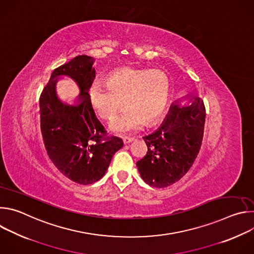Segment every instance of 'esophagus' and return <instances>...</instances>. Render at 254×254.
<instances>
[{"mask_svg": "<svg viewBox=\"0 0 254 254\" xmlns=\"http://www.w3.org/2000/svg\"><path fill=\"white\" fill-rule=\"evenodd\" d=\"M132 140H133L132 137H123V141H124L125 144H127V143L131 142Z\"/></svg>", "mask_w": 254, "mask_h": 254, "instance_id": "esophagus-1", "label": "esophagus"}]
</instances>
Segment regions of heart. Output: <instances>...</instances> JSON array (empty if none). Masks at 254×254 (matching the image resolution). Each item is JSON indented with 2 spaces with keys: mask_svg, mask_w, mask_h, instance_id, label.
Here are the masks:
<instances>
[{
  "mask_svg": "<svg viewBox=\"0 0 254 254\" xmlns=\"http://www.w3.org/2000/svg\"><path fill=\"white\" fill-rule=\"evenodd\" d=\"M169 77L163 71L125 68L115 72L105 84L94 83L90 88V101L96 113L106 121H113L122 110H127L112 124L120 133L152 125L164 114L170 95Z\"/></svg>",
  "mask_w": 254,
  "mask_h": 254,
  "instance_id": "heart-1",
  "label": "heart"
}]
</instances>
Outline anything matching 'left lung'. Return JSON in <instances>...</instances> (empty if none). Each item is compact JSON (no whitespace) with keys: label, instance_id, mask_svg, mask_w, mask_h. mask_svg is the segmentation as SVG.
<instances>
[{"label":"left lung","instance_id":"obj_1","mask_svg":"<svg viewBox=\"0 0 254 254\" xmlns=\"http://www.w3.org/2000/svg\"><path fill=\"white\" fill-rule=\"evenodd\" d=\"M206 111L200 97L189 105L174 102L162 126L143 136L148 152L136 167L141 179L152 187H168L182 178L197 158L203 139Z\"/></svg>","mask_w":254,"mask_h":254}]
</instances>
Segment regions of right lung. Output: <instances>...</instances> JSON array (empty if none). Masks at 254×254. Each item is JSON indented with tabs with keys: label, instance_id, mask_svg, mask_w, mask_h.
Instances as JSON below:
<instances>
[{
	"label": "right lung",
	"instance_id": "right-lung-1",
	"mask_svg": "<svg viewBox=\"0 0 254 254\" xmlns=\"http://www.w3.org/2000/svg\"><path fill=\"white\" fill-rule=\"evenodd\" d=\"M93 61L90 56L78 55L54 69L39 101L41 132L49 159L62 175L81 185L100 180L124 146L121 137L108 135L93 111L88 93L95 77ZM61 75L73 79L81 88L75 106L63 104L55 93Z\"/></svg>",
	"mask_w": 254,
	"mask_h": 254
}]
</instances>
